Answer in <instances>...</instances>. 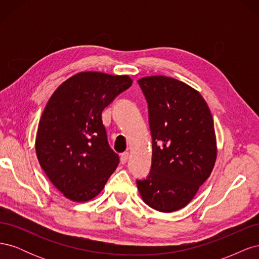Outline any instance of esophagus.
<instances>
[{
	"label": "esophagus",
	"mask_w": 259,
	"mask_h": 259,
	"mask_svg": "<svg viewBox=\"0 0 259 259\" xmlns=\"http://www.w3.org/2000/svg\"><path fill=\"white\" fill-rule=\"evenodd\" d=\"M120 160H121V163H122V164L126 163L127 160H128V152H123V153H121Z\"/></svg>",
	"instance_id": "1"
}]
</instances>
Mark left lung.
<instances>
[{"label": "left lung", "instance_id": "1", "mask_svg": "<svg viewBox=\"0 0 259 259\" xmlns=\"http://www.w3.org/2000/svg\"><path fill=\"white\" fill-rule=\"evenodd\" d=\"M137 82L148 104L152 163L136 184L147 205L170 213L185 207L213 170V116L201 94L182 81L154 75Z\"/></svg>", "mask_w": 259, "mask_h": 259}]
</instances>
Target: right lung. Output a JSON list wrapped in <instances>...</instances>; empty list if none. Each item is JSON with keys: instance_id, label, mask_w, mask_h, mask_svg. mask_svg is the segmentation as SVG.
<instances>
[{"instance_id": "1", "label": "right lung", "mask_w": 259, "mask_h": 259, "mask_svg": "<svg viewBox=\"0 0 259 259\" xmlns=\"http://www.w3.org/2000/svg\"><path fill=\"white\" fill-rule=\"evenodd\" d=\"M127 75L81 72L54 92L38 123L35 150L52 184L75 202L95 198L119 164L101 113L131 88Z\"/></svg>"}]
</instances>
